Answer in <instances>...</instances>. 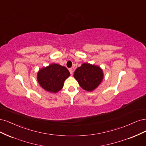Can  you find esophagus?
Wrapping results in <instances>:
<instances>
[{
  "label": "esophagus",
  "mask_w": 146,
  "mask_h": 146,
  "mask_svg": "<svg viewBox=\"0 0 146 146\" xmlns=\"http://www.w3.org/2000/svg\"><path fill=\"white\" fill-rule=\"evenodd\" d=\"M68 70H69V72H70V74H73V68H70L69 69H68Z\"/></svg>",
  "instance_id": "34e87169"
}]
</instances>
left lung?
I'll return each mask as SVG.
<instances>
[{
    "label": "left lung",
    "instance_id": "obj_1",
    "mask_svg": "<svg viewBox=\"0 0 146 146\" xmlns=\"http://www.w3.org/2000/svg\"><path fill=\"white\" fill-rule=\"evenodd\" d=\"M74 77L83 89L92 91L100 84L103 78L101 68L89 64H83L75 70Z\"/></svg>",
    "mask_w": 146,
    "mask_h": 146
}]
</instances>
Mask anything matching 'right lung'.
<instances>
[{"instance_id":"1","label":"right lung","mask_w":146,"mask_h":146,"mask_svg":"<svg viewBox=\"0 0 146 146\" xmlns=\"http://www.w3.org/2000/svg\"><path fill=\"white\" fill-rule=\"evenodd\" d=\"M69 76L70 72L66 67L53 64L39 70L37 81L46 91L56 93L63 87L65 80Z\"/></svg>"}]
</instances>
